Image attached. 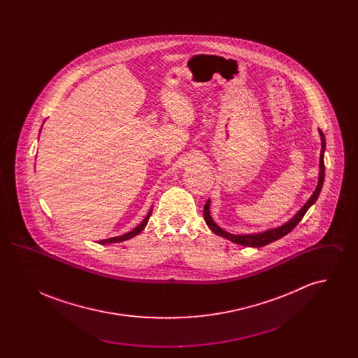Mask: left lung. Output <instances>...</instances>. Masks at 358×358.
Segmentation results:
<instances>
[{"label":"left lung","instance_id":"8db88e82","mask_svg":"<svg viewBox=\"0 0 358 358\" xmlns=\"http://www.w3.org/2000/svg\"><path fill=\"white\" fill-rule=\"evenodd\" d=\"M320 136H321V143H322V148H321V155H320V176H318V185L315 187L314 193L311 194V197L308 199L306 204L302 206V209L287 222H285L283 225L278 227V228H273V229H268V231H264V232H260V234H248V235H234V234H229L227 231H224L222 228H220L216 222L212 220L210 217V212H209V206H210V200H208L204 205V219L206 225L219 236L222 238H228L236 244L240 245H244V247H263V245H267L270 243H273L278 238H283L286 236L287 234H289L296 225L298 222H301L305 216L308 208L311 205L314 204L321 193V189L324 185V149H326V139H324V134L322 133V130H320Z\"/></svg>","mask_w":358,"mask_h":358}]
</instances>
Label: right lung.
I'll list each match as a JSON object with an SVG mask.
<instances>
[{"label":"right lung","mask_w":358,"mask_h":358,"mask_svg":"<svg viewBox=\"0 0 358 358\" xmlns=\"http://www.w3.org/2000/svg\"><path fill=\"white\" fill-rule=\"evenodd\" d=\"M152 210H153V208L149 210V213H148V216L145 217V220L141 222L138 227H136L133 231H130V232H127V234H124V235H122V236H117V238H103L99 241V244H110V243H120V241H124V240H129V238H134L138 234H141V231L146 227V224L149 222V219H150V216H152Z\"/></svg>","instance_id":"1"}]
</instances>
